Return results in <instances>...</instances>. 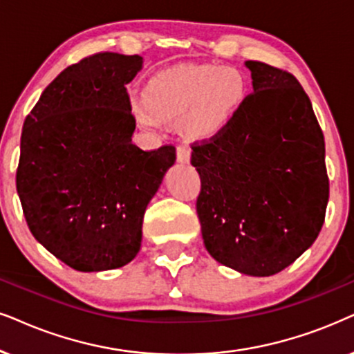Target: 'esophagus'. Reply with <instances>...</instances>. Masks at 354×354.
<instances>
[{
	"instance_id": "esophagus-1",
	"label": "esophagus",
	"mask_w": 354,
	"mask_h": 354,
	"mask_svg": "<svg viewBox=\"0 0 354 354\" xmlns=\"http://www.w3.org/2000/svg\"><path fill=\"white\" fill-rule=\"evenodd\" d=\"M190 148L188 146H177V162L188 164L190 162Z\"/></svg>"
}]
</instances>
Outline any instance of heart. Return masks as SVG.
Returning a JSON list of instances; mask_svg holds the SVG:
<instances>
[{"label":"heart","instance_id":"1","mask_svg":"<svg viewBox=\"0 0 354 354\" xmlns=\"http://www.w3.org/2000/svg\"><path fill=\"white\" fill-rule=\"evenodd\" d=\"M249 95V80L239 68L180 65L156 73L131 110L143 125L178 122L190 140H209L236 120Z\"/></svg>","mask_w":354,"mask_h":354}]
</instances>
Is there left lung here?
<instances>
[{"instance_id":"1","label":"left lung","mask_w":354,"mask_h":354,"mask_svg":"<svg viewBox=\"0 0 354 354\" xmlns=\"http://www.w3.org/2000/svg\"><path fill=\"white\" fill-rule=\"evenodd\" d=\"M254 93L231 125L192 145L206 250L252 277L281 272L317 239L328 203L324 133L289 71L245 62Z\"/></svg>"}]
</instances>
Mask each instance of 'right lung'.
Instances as JSON below:
<instances>
[{
    "mask_svg": "<svg viewBox=\"0 0 354 354\" xmlns=\"http://www.w3.org/2000/svg\"><path fill=\"white\" fill-rule=\"evenodd\" d=\"M140 55L100 52L63 70L26 117L16 188L32 236L77 272L120 268L176 148L131 143L127 84Z\"/></svg>",
    "mask_w": 354,
    "mask_h": 354,
    "instance_id": "1",
    "label": "right lung"
}]
</instances>
